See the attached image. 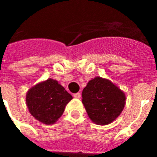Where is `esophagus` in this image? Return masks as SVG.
<instances>
[{
    "label": "esophagus",
    "mask_w": 157,
    "mask_h": 157,
    "mask_svg": "<svg viewBox=\"0 0 157 157\" xmlns=\"http://www.w3.org/2000/svg\"><path fill=\"white\" fill-rule=\"evenodd\" d=\"M74 98L79 99V98H81V94H80V93H77V94H74Z\"/></svg>",
    "instance_id": "1"
}]
</instances>
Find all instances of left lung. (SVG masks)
<instances>
[{
    "instance_id": "obj_1",
    "label": "left lung",
    "mask_w": 157,
    "mask_h": 157,
    "mask_svg": "<svg viewBox=\"0 0 157 157\" xmlns=\"http://www.w3.org/2000/svg\"><path fill=\"white\" fill-rule=\"evenodd\" d=\"M82 104L89 118L98 125H108L121 114L126 95L110 80L95 77L83 89Z\"/></svg>"
}]
</instances>
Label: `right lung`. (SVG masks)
Wrapping results in <instances>:
<instances>
[{
  "mask_svg": "<svg viewBox=\"0 0 157 157\" xmlns=\"http://www.w3.org/2000/svg\"><path fill=\"white\" fill-rule=\"evenodd\" d=\"M71 99L72 96L52 78L36 84L29 89L26 95V103L30 113L45 124L56 123Z\"/></svg>",
  "mask_w": 157,
  "mask_h": 157,
  "instance_id": "obj_1",
  "label": "right lung"
}]
</instances>
